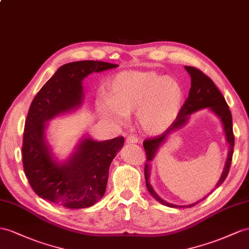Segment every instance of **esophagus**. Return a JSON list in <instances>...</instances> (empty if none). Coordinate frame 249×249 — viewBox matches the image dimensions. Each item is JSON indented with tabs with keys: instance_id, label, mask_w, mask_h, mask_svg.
Here are the masks:
<instances>
[{
	"instance_id": "34e87169",
	"label": "esophagus",
	"mask_w": 249,
	"mask_h": 249,
	"mask_svg": "<svg viewBox=\"0 0 249 249\" xmlns=\"http://www.w3.org/2000/svg\"><path fill=\"white\" fill-rule=\"evenodd\" d=\"M126 142L128 143V144H132V143H137L138 142V138L136 137V136H133V135H130V136H128L127 137V139H126Z\"/></svg>"
}]
</instances>
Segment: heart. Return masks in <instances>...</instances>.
<instances>
[{
    "mask_svg": "<svg viewBox=\"0 0 249 249\" xmlns=\"http://www.w3.org/2000/svg\"><path fill=\"white\" fill-rule=\"evenodd\" d=\"M183 88L175 79L154 71L118 73L106 85V98L97 109L106 119L122 123L125 114L137 111L140 127L147 133L167 129L179 113Z\"/></svg>",
    "mask_w": 249,
    "mask_h": 249,
    "instance_id": "b5f03b06",
    "label": "heart"
}]
</instances>
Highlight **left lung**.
<instances>
[{
  "label": "left lung",
  "mask_w": 249,
  "mask_h": 249,
  "mask_svg": "<svg viewBox=\"0 0 249 249\" xmlns=\"http://www.w3.org/2000/svg\"><path fill=\"white\" fill-rule=\"evenodd\" d=\"M185 69L190 74L191 87H190V90L188 93V97L185 100V102H184V104L182 105L179 113H178L177 119L174 121L173 123H171V125L166 130L161 133V135L145 139L143 142L144 149L146 151V163H145V167H144L146 186H147V189L151 194V196H154L158 202H160L163 204V205L168 206V207H181L182 208L184 206L174 205V204L167 203L166 201L162 200L161 197L155 193V190L152 189L150 183L148 181L149 173H150V164L149 163L152 159H154L156 150L158 149L159 146H160V144L164 141L165 138L167 137L168 133L174 131L177 128H179V127H181L183 124H185V122L188 119V117H187L188 114L193 113L199 109H203V108L209 107L210 110H213L222 121V124H223V127H224V131L226 135V140L229 144V151H228L227 161H226L224 171H223L219 183L216 184V187H219L221 184L225 181L226 177L229 173V169H231L232 155H233L234 136H233V131H232V117H231V110H229V107L226 103L224 97H223V94L221 93L218 87L214 85L213 80L210 79L208 75L204 73L203 71H201L200 69H197L196 67H190V66H185ZM196 204H191V205H189L188 207H193L196 205Z\"/></svg>",
  "instance_id": "obj_1"
}]
</instances>
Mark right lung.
I'll list each match as a JSON object with an SVG mask.
<instances>
[{"mask_svg": "<svg viewBox=\"0 0 249 249\" xmlns=\"http://www.w3.org/2000/svg\"><path fill=\"white\" fill-rule=\"evenodd\" d=\"M117 66L101 61L65 64L31 102L25 120L22 162L29 185L42 199L76 209L91 206L104 196L111 161L123 146L124 138L103 142L86 139L69 162L60 165L50 157L44 128L49 119L81 104L82 80L86 75Z\"/></svg>", "mask_w": 249, "mask_h": 249, "instance_id": "1", "label": "right lung"}]
</instances>
